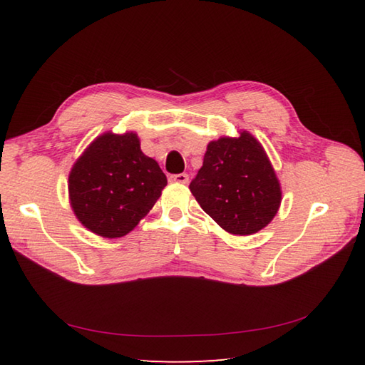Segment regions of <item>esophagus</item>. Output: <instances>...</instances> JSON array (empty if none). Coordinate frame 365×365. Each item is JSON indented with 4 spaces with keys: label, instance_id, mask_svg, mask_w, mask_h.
<instances>
[{
    "label": "esophagus",
    "instance_id": "obj_1",
    "mask_svg": "<svg viewBox=\"0 0 365 365\" xmlns=\"http://www.w3.org/2000/svg\"><path fill=\"white\" fill-rule=\"evenodd\" d=\"M188 174H185V173H182V174H174V175H170L169 177V180L170 182H174V183H188Z\"/></svg>",
    "mask_w": 365,
    "mask_h": 365
}]
</instances>
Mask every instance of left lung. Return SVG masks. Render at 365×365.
<instances>
[{
	"label": "left lung",
	"mask_w": 365,
	"mask_h": 365,
	"mask_svg": "<svg viewBox=\"0 0 365 365\" xmlns=\"http://www.w3.org/2000/svg\"><path fill=\"white\" fill-rule=\"evenodd\" d=\"M190 191L232 235H252L273 221L282 200L276 170L250 131L210 141Z\"/></svg>",
	"instance_id": "1"
}]
</instances>
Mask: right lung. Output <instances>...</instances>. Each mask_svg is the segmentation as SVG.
Masks as SVG:
<instances>
[{
  "instance_id": "obj_1",
  "label": "right lung",
  "mask_w": 365,
  "mask_h": 365,
  "mask_svg": "<svg viewBox=\"0 0 365 365\" xmlns=\"http://www.w3.org/2000/svg\"><path fill=\"white\" fill-rule=\"evenodd\" d=\"M168 185L135 131L97 136L68 174V202L84 227L103 238L130 234Z\"/></svg>"
}]
</instances>
